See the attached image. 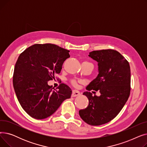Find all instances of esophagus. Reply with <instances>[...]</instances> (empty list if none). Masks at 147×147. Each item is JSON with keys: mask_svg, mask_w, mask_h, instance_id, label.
Returning a JSON list of instances; mask_svg holds the SVG:
<instances>
[{"mask_svg": "<svg viewBox=\"0 0 147 147\" xmlns=\"http://www.w3.org/2000/svg\"><path fill=\"white\" fill-rule=\"evenodd\" d=\"M80 95V92L78 90H73V92H72V94H71V96L72 97H75V96H77L78 95Z\"/></svg>", "mask_w": 147, "mask_h": 147, "instance_id": "obj_1", "label": "esophagus"}]
</instances>
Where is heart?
Returning a JSON list of instances; mask_svg holds the SVG:
<instances>
[{
  "instance_id": "b5f03b06",
  "label": "heart",
  "mask_w": 147,
  "mask_h": 147,
  "mask_svg": "<svg viewBox=\"0 0 147 147\" xmlns=\"http://www.w3.org/2000/svg\"><path fill=\"white\" fill-rule=\"evenodd\" d=\"M70 83H71V84H72V85H73L74 86H76L77 85H78V82H77L75 80H70Z\"/></svg>"
}]
</instances>
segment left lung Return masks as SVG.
<instances>
[{"instance_id": "8db88e82", "label": "left lung", "mask_w": 147, "mask_h": 147, "mask_svg": "<svg viewBox=\"0 0 147 147\" xmlns=\"http://www.w3.org/2000/svg\"><path fill=\"white\" fill-rule=\"evenodd\" d=\"M89 57L98 62V74L83 94L89 99L85 109L80 110L82 120L92 126L110 121L127 102L130 92V68L129 62L113 49L94 51ZM99 90L100 96H92L89 92Z\"/></svg>"}]
</instances>
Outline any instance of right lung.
Segmentation results:
<instances>
[{
    "label": "right lung",
    "instance_id": "1",
    "mask_svg": "<svg viewBox=\"0 0 147 147\" xmlns=\"http://www.w3.org/2000/svg\"><path fill=\"white\" fill-rule=\"evenodd\" d=\"M69 51L50 43L35 44L23 51L14 68L13 86L24 110L36 119H44L55 113L72 90L61 83L55 89L48 84L69 57Z\"/></svg>",
    "mask_w": 147,
    "mask_h": 147
}]
</instances>
